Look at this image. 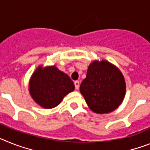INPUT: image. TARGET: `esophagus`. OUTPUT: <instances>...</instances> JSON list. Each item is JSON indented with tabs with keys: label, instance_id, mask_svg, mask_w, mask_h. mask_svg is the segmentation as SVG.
Here are the masks:
<instances>
[{
	"label": "esophagus",
	"instance_id": "1",
	"mask_svg": "<svg viewBox=\"0 0 150 150\" xmlns=\"http://www.w3.org/2000/svg\"><path fill=\"white\" fill-rule=\"evenodd\" d=\"M74 85H75V89H79V81H75V82H74Z\"/></svg>",
	"mask_w": 150,
	"mask_h": 150
}]
</instances>
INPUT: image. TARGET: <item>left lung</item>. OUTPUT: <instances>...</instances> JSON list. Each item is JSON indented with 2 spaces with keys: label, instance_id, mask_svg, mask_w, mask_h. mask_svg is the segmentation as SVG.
<instances>
[{
  "label": "left lung",
  "instance_id": "8db88e82",
  "mask_svg": "<svg viewBox=\"0 0 150 150\" xmlns=\"http://www.w3.org/2000/svg\"><path fill=\"white\" fill-rule=\"evenodd\" d=\"M80 91L94 112L106 114L117 108L125 95L126 85L119 69L102 60L89 65Z\"/></svg>",
  "mask_w": 150,
  "mask_h": 150
}]
</instances>
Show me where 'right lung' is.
<instances>
[{
    "label": "right lung",
    "instance_id": "right-lung-1",
    "mask_svg": "<svg viewBox=\"0 0 150 150\" xmlns=\"http://www.w3.org/2000/svg\"><path fill=\"white\" fill-rule=\"evenodd\" d=\"M75 89L71 79L55 66L40 67L32 75L30 93L33 100L42 108H53Z\"/></svg>",
    "mask_w": 150,
    "mask_h": 150
}]
</instances>
